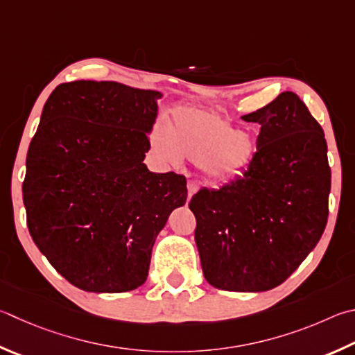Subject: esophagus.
Masks as SVG:
<instances>
[{"label": "esophagus", "mask_w": 355, "mask_h": 355, "mask_svg": "<svg viewBox=\"0 0 355 355\" xmlns=\"http://www.w3.org/2000/svg\"><path fill=\"white\" fill-rule=\"evenodd\" d=\"M197 189H198V186L196 182H188V197L189 198L196 194Z\"/></svg>", "instance_id": "1"}]
</instances>
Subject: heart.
Here are the masks:
<instances>
[{"mask_svg": "<svg viewBox=\"0 0 355 355\" xmlns=\"http://www.w3.org/2000/svg\"><path fill=\"white\" fill-rule=\"evenodd\" d=\"M150 147L164 163L175 164L186 158L200 164L211 180L237 175L257 155L253 135L237 130L222 114L189 107L173 110L169 128L163 124L152 128Z\"/></svg>", "mask_w": 355, "mask_h": 355, "instance_id": "1", "label": "heart"}]
</instances>
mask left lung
Returning <instances> with one entry per match:
<instances>
[{
    "mask_svg": "<svg viewBox=\"0 0 355 355\" xmlns=\"http://www.w3.org/2000/svg\"><path fill=\"white\" fill-rule=\"evenodd\" d=\"M243 121L261 125L243 177L192 196L205 279L228 292L278 287L318 243L329 214L324 132L292 92Z\"/></svg>",
    "mask_w": 355,
    "mask_h": 355,
    "instance_id": "1",
    "label": "left lung"
}]
</instances>
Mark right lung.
Masks as SVG:
<instances>
[{
	"instance_id": "right-lung-1",
	"label": "right lung",
	"mask_w": 355,
	"mask_h": 355,
	"mask_svg": "<svg viewBox=\"0 0 355 355\" xmlns=\"http://www.w3.org/2000/svg\"><path fill=\"white\" fill-rule=\"evenodd\" d=\"M161 96L76 80L43 107L26 157V222L51 266L85 292L143 286L158 233L186 203L183 175L143 163Z\"/></svg>"
}]
</instances>
